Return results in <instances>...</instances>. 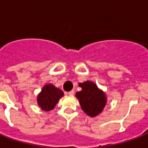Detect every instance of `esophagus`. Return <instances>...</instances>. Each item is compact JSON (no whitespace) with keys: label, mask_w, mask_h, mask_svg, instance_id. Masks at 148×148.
I'll return each mask as SVG.
<instances>
[{"label":"esophagus","mask_w":148,"mask_h":148,"mask_svg":"<svg viewBox=\"0 0 148 148\" xmlns=\"http://www.w3.org/2000/svg\"><path fill=\"white\" fill-rule=\"evenodd\" d=\"M74 94V90H71L70 92H68V95H70V96H73Z\"/></svg>","instance_id":"1"}]
</instances>
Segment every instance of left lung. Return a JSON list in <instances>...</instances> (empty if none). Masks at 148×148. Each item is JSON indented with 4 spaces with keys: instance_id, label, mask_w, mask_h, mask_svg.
Segmentation results:
<instances>
[{
    "instance_id": "obj_1",
    "label": "left lung",
    "mask_w": 148,
    "mask_h": 148,
    "mask_svg": "<svg viewBox=\"0 0 148 148\" xmlns=\"http://www.w3.org/2000/svg\"><path fill=\"white\" fill-rule=\"evenodd\" d=\"M82 90L76 93L82 109L90 116H96L106 106V97L105 93L100 90L97 85L87 81L79 84Z\"/></svg>"
}]
</instances>
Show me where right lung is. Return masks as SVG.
I'll use <instances>...</instances> for the list:
<instances>
[{
    "label": "right lung",
    "instance_id": "1",
    "mask_svg": "<svg viewBox=\"0 0 148 148\" xmlns=\"http://www.w3.org/2000/svg\"><path fill=\"white\" fill-rule=\"evenodd\" d=\"M63 96V92L51 84L46 85L41 93L38 95L37 102L39 106L44 111H50L54 109L58 100Z\"/></svg>",
    "mask_w": 148,
    "mask_h": 148
}]
</instances>
